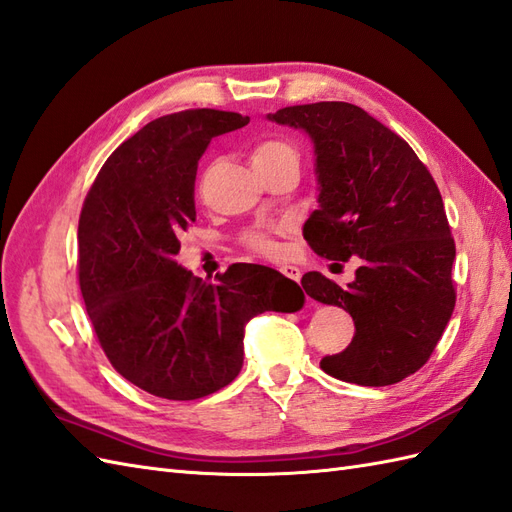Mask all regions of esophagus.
Here are the masks:
<instances>
[{"instance_id":"esophagus-1","label":"esophagus","mask_w":512,"mask_h":512,"mask_svg":"<svg viewBox=\"0 0 512 512\" xmlns=\"http://www.w3.org/2000/svg\"><path fill=\"white\" fill-rule=\"evenodd\" d=\"M280 273H282V276H286V278L295 280V282H299V278H302V271H299V269L293 267V265H282V267H280Z\"/></svg>"}]
</instances>
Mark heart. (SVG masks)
<instances>
[{
    "label": "heart",
    "mask_w": 512,
    "mask_h": 512,
    "mask_svg": "<svg viewBox=\"0 0 512 512\" xmlns=\"http://www.w3.org/2000/svg\"><path fill=\"white\" fill-rule=\"evenodd\" d=\"M282 160H297V149L286 139H263L252 149V165L254 167H269ZM243 245L260 256H276L278 243L273 241V230H249L243 234Z\"/></svg>",
    "instance_id": "b5f03b06"
}]
</instances>
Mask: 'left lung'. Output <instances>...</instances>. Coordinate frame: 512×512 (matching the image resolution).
<instances>
[{
  "mask_svg": "<svg viewBox=\"0 0 512 512\" xmlns=\"http://www.w3.org/2000/svg\"><path fill=\"white\" fill-rule=\"evenodd\" d=\"M315 143L319 210L304 239L328 260L358 258L356 280L310 271L304 291L352 315L356 334L321 358L332 378L386 386L428 363L454 313V236L428 167L402 136L347 102L286 106L269 115Z\"/></svg>",
  "mask_w": 512,
  "mask_h": 512,
  "instance_id": "obj_1",
  "label": "left lung"
}]
</instances>
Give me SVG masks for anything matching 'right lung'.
<instances>
[{"label": "right lung", "mask_w": 512, "mask_h": 512, "mask_svg": "<svg viewBox=\"0 0 512 512\" xmlns=\"http://www.w3.org/2000/svg\"><path fill=\"white\" fill-rule=\"evenodd\" d=\"M247 123L215 108L149 121L108 156L82 204L78 278L97 341L123 378L165 400L228 386L247 321L304 306L302 289L269 267L236 263L213 284L173 260L195 221L199 158Z\"/></svg>", "instance_id": "obj_1"}]
</instances>
